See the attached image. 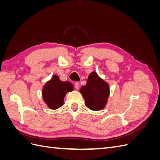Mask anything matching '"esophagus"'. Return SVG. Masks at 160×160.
Segmentation results:
<instances>
[{
	"mask_svg": "<svg viewBox=\"0 0 160 160\" xmlns=\"http://www.w3.org/2000/svg\"><path fill=\"white\" fill-rule=\"evenodd\" d=\"M79 87H80L79 83H78V82H76V83H75V89L78 90L79 89Z\"/></svg>",
	"mask_w": 160,
	"mask_h": 160,
	"instance_id": "1",
	"label": "esophagus"
}]
</instances>
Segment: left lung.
I'll use <instances>...</instances> for the list:
<instances>
[{
	"label": "left lung",
	"mask_w": 160,
	"mask_h": 160,
	"mask_svg": "<svg viewBox=\"0 0 160 160\" xmlns=\"http://www.w3.org/2000/svg\"><path fill=\"white\" fill-rule=\"evenodd\" d=\"M80 93L85 99V105L93 111H100L105 108L109 96V85L93 71L88 76L85 85L82 86Z\"/></svg>",
	"instance_id": "left-lung-1"
}]
</instances>
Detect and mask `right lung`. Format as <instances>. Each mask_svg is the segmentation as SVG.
Wrapping results in <instances>:
<instances>
[{
	"label": "right lung",
	"instance_id": "obj_1",
	"mask_svg": "<svg viewBox=\"0 0 160 160\" xmlns=\"http://www.w3.org/2000/svg\"><path fill=\"white\" fill-rule=\"evenodd\" d=\"M74 87L69 81H62L57 75H52L42 88V95L45 103L51 109H57L63 105L65 95L73 91Z\"/></svg>",
	"mask_w": 160,
	"mask_h": 160
}]
</instances>
